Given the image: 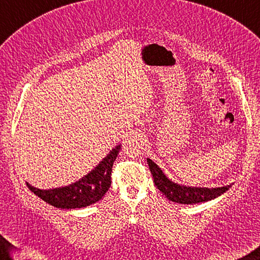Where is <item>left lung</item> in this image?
<instances>
[{
    "instance_id": "1",
    "label": "left lung",
    "mask_w": 260,
    "mask_h": 260,
    "mask_svg": "<svg viewBox=\"0 0 260 260\" xmlns=\"http://www.w3.org/2000/svg\"><path fill=\"white\" fill-rule=\"evenodd\" d=\"M148 168L151 170L153 175L154 183L157 189L167 197L170 201L182 204H193L199 202H206L212 199L221 196L227 190H229L230 185H225L221 187H190L184 185H179L174 182L170 181L157 165L152 159L147 158Z\"/></svg>"
}]
</instances>
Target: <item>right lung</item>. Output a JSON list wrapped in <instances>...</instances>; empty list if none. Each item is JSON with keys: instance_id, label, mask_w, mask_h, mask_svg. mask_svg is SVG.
I'll return each instance as SVG.
<instances>
[{"instance_id": "1", "label": "right lung", "mask_w": 260, "mask_h": 260, "mask_svg": "<svg viewBox=\"0 0 260 260\" xmlns=\"http://www.w3.org/2000/svg\"><path fill=\"white\" fill-rule=\"evenodd\" d=\"M120 145L113 148L108 155L81 180L68 186L40 190L27 184V187L43 201L61 209L85 208L101 200L112 184L113 164Z\"/></svg>"}]
</instances>
